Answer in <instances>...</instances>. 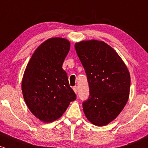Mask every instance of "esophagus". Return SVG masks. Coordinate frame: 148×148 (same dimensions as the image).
<instances>
[{
  "instance_id": "esophagus-1",
  "label": "esophagus",
  "mask_w": 148,
  "mask_h": 148,
  "mask_svg": "<svg viewBox=\"0 0 148 148\" xmlns=\"http://www.w3.org/2000/svg\"><path fill=\"white\" fill-rule=\"evenodd\" d=\"M73 90H74V92H75L76 94H77V92H78V87H77V86H74V87H73Z\"/></svg>"
}]
</instances>
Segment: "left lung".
I'll list each match as a JSON object with an SVG mask.
<instances>
[{"instance_id": "8db88e82", "label": "left lung", "mask_w": 148, "mask_h": 148, "mask_svg": "<svg viewBox=\"0 0 148 148\" xmlns=\"http://www.w3.org/2000/svg\"><path fill=\"white\" fill-rule=\"evenodd\" d=\"M89 86V97L83 102L86 118L97 126L108 125L128 100L130 74L113 48L98 40L75 44Z\"/></svg>"}]
</instances>
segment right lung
<instances>
[{"instance_id": "obj_1", "label": "right lung", "mask_w": 148, "mask_h": 148, "mask_svg": "<svg viewBox=\"0 0 148 148\" xmlns=\"http://www.w3.org/2000/svg\"><path fill=\"white\" fill-rule=\"evenodd\" d=\"M69 49L66 39H49L34 52L23 74L21 88L25 103L45 123L58 119L76 99L62 69Z\"/></svg>"}]
</instances>
